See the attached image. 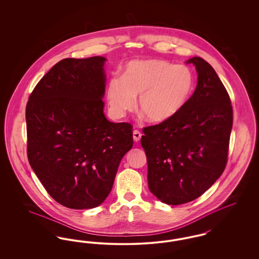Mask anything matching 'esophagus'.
Segmentation results:
<instances>
[{
	"label": "esophagus",
	"instance_id": "obj_1",
	"mask_svg": "<svg viewBox=\"0 0 259 259\" xmlns=\"http://www.w3.org/2000/svg\"><path fill=\"white\" fill-rule=\"evenodd\" d=\"M141 138H142V134H141L138 130H134V131H133V139H134V141H135L136 143L139 142V141L141 140Z\"/></svg>",
	"mask_w": 259,
	"mask_h": 259
}]
</instances>
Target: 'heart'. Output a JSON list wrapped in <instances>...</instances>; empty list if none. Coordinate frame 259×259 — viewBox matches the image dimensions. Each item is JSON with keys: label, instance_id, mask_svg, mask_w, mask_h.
I'll list each match as a JSON object with an SVG mask.
<instances>
[{"label": "heart", "instance_id": "b5f03b06", "mask_svg": "<svg viewBox=\"0 0 259 259\" xmlns=\"http://www.w3.org/2000/svg\"><path fill=\"white\" fill-rule=\"evenodd\" d=\"M194 74L185 65L160 59L130 63L122 78L111 77L107 99L111 113L118 118L138 109L151 123L166 122L185 106L194 88Z\"/></svg>", "mask_w": 259, "mask_h": 259}]
</instances>
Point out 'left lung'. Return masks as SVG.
Wrapping results in <instances>:
<instances>
[{"label": "left lung", "instance_id": "left-lung-1", "mask_svg": "<svg viewBox=\"0 0 259 259\" xmlns=\"http://www.w3.org/2000/svg\"><path fill=\"white\" fill-rule=\"evenodd\" d=\"M186 64L197 72L194 93L170 120L144 128L141 139L148 188L172 206L200 197L222 176L233 124L231 101L213 68L201 57Z\"/></svg>", "mask_w": 259, "mask_h": 259}]
</instances>
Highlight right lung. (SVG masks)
Returning <instances> with one entry per match:
<instances>
[{"instance_id": "obj_1", "label": "right lung", "mask_w": 259, "mask_h": 259, "mask_svg": "<svg viewBox=\"0 0 259 259\" xmlns=\"http://www.w3.org/2000/svg\"><path fill=\"white\" fill-rule=\"evenodd\" d=\"M66 58L45 74L26 107L27 153L51 197L74 209L101 205L133 147L132 125L104 114L105 63Z\"/></svg>"}]
</instances>
